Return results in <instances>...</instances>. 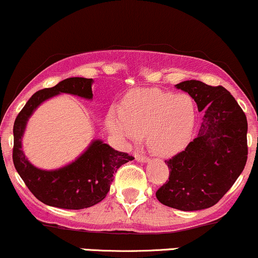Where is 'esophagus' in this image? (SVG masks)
I'll list each match as a JSON object with an SVG mask.
<instances>
[{"label":"esophagus","mask_w":258,"mask_h":258,"mask_svg":"<svg viewBox=\"0 0 258 258\" xmlns=\"http://www.w3.org/2000/svg\"><path fill=\"white\" fill-rule=\"evenodd\" d=\"M135 158L139 162H148V161H149V158H147L146 155H143V154H141V153H135Z\"/></svg>","instance_id":"1"}]
</instances>
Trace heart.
<instances>
[{"instance_id":"heart-1","label":"heart","mask_w":258,"mask_h":258,"mask_svg":"<svg viewBox=\"0 0 258 258\" xmlns=\"http://www.w3.org/2000/svg\"><path fill=\"white\" fill-rule=\"evenodd\" d=\"M197 105L188 94L155 88L127 94L121 111L112 110L106 127L121 141H138L146 133L147 144L159 156L182 152L193 137Z\"/></svg>"}]
</instances>
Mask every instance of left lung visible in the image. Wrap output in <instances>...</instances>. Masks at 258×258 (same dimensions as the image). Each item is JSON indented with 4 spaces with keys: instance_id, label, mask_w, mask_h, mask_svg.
<instances>
[{
    "instance_id": "obj_1",
    "label": "left lung",
    "mask_w": 258,
    "mask_h": 258,
    "mask_svg": "<svg viewBox=\"0 0 258 258\" xmlns=\"http://www.w3.org/2000/svg\"><path fill=\"white\" fill-rule=\"evenodd\" d=\"M205 112L198 137L183 152L166 160L168 179L156 191L161 204L198 211L217 204L232 188L247 160V120L232 94L222 86L197 80L176 85Z\"/></svg>"
}]
</instances>
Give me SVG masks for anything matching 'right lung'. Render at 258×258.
<instances>
[{
	"label": "right lung",
	"mask_w": 258,
	"mask_h": 258,
	"mask_svg": "<svg viewBox=\"0 0 258 258\" xmlns=\"http://www.w3.org/2000/svg\"><path fill=\"white\" fill-rule=\"evenodd\" d=\"M92 79L70 78L54 87L37 91L14 121V167L29 190L46 205L68 210H81L96 205L108 194L117 168L135 159L127 153L112 149L100 139L92 142L88 149L75 161L58 170H40L25 158L22 149V137L26 122L35 109L46 99L59 93L92 99Z\"/></svg>",
	"instance_id": "obj_1"
}]
</instances>
